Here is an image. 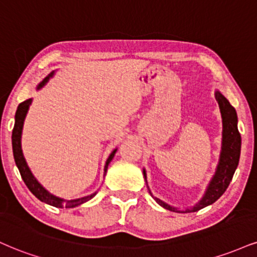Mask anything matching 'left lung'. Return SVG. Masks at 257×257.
Instances as JSON below:
<instances>
[{"instance_id": "1", "label": "left lung", "mask_w": 257, "mask_h": 257, "mask_svg": "<svg viewBox=\"0 0 257 257\" xmlns=\"http://www.w3.org/2000/svg\"><path fill=\"white\" fill-rule=\"evenodd\" d=\"M215 99H217L219 104V109H220L222 118L221 152L217 170H215V174L213 176L212 181L209 182L202 199H201L193 208L185 209V211H179L178 208L168 205V203L164 202V201L158 199V197H154L152 195V193H151L150 188H148L150 194L152 195V197H154V200H156L160 206L164 207V208L169 209V211L177 213H190L200 211V209L212 205V203H214L215 201L225 193L228 184H230L231 179L233 177L234 171H236L238 166V162H239L240 144H242L240 134L237 128V113L234 107L228 103L227 99L219 91L215 92ZM144 176L145 179H146V171H145V169Z\"/></svg>"}]
</instances>
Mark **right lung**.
Returning <instances> with one entry per match:
<instances>
[{
	"mask_svg": "<svg viewBox=\"0 0 257 257\" xmlns=\"http://www.w3.org/2000/svg\"><path fill=\"white\" fill-rule=\"evenodd\" d=\"M52 75H54V72L49 74V75L39 83L37 89L42 88L43 86L48 82V80L50 79ZM31 103H32V99H27V100H25L21 104H19V106H18V110H17V113H15V124L13 128V134H12V145H13L14 160H15V164H17L18 169H19L20 175L24 179L25 184L27 185V188H29L31 193H32L33 195L37 197V199H39L42 202L48 203V205H50V206L57 207V208H63V207H66V208H74V207L82 205L83 202H87L88 200H91L92 197H94L97 193H93L88 196L80 197V199H75V200L61 199V197H57V196L52 195V194L49 193V191L46 190L38 181H37V179L35 178V176H33L32 172H31L30 168L27 166L26 160H25V158H24L23 150H21V134H23V126H24L25 117H26V113H27V111H29ZM116 151L117 150H113L109 156V158H107L106 164H105V168H104V174H106L107 166H109L110 162L112 160L113 156H115Z\"/></svg>",
	"mask_w": 257,
	"mask_h": 257,
	"instance_id": "right-lung-1",
	"label": "right lung"
}]
</instances>
